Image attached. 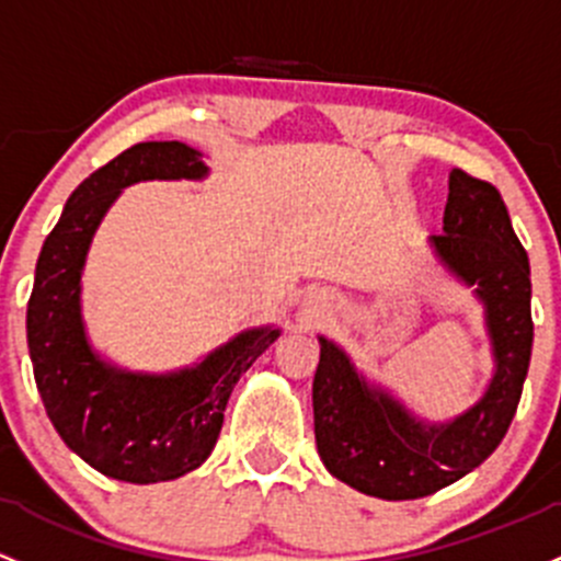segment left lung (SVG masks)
Here are the masks:
<instances>
[{"label": "left lung", "instance_id": "obj_1", "mask_svg": "<svg viewBox=\"0 0 561 561\" xmlns=\"http://www.w3.org/2000/svg\"><path fill=\"white\" fill-rule=\"evenodd\" d=\"M433 247L446 268L486 306L494 379L449 424H424L394 398L365 385L350 357L320 339L314 374V438L330 473L381 500H420L476 470L500 446L522 400L533 355L529 257L492 182L454 169L444 233Z\"/></svg>", "mask_w": 561, "mask_h": 561}]
</instances>
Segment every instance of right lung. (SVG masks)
<instances>
[{
	"mask_svg": "<svg viewBox=\"0 0 561 561\" xmlns=\"http://www.w3.org/2000/svg\"><path fill=\"white\" fill-rule=\"evenodd\" d=\"M202 152L182 141H139L82 180L47 233L26 309L28 355L47 420L91 468L128 483L172 481L209 457L239 376L279 330L236 335L196 368L126 374L99 359L80 320L88 244L117 193L139 180H202Z\"/></svg>",
	"mask_w": 561,
	"mask_h": 561,
	"instance_id": "obj_1",
	"label": "right lung"
}]
</instances>
